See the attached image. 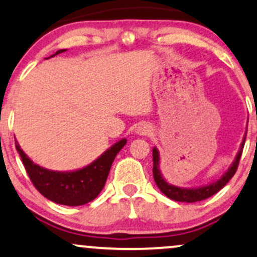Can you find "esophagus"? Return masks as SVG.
<instances>
[{
  "instance_id": "obj_1",
  "label": "esophagus",
  "mask_w": 257,
  "mask_h": 257,
  "mask_svg": "<svg viewBox=\"0 0 257 257\" xmlns=\"http://www.w3.org/2000/svg\"><path fill=\"white\" fill-rule=\"evenodd\" d=\"M135 133L139 135H147L151 133V126L146 124V123H141L135 128Z\"/></svg>"
}]
</instances>
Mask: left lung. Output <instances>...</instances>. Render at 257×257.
Here are the masks:
<instances>
[{"label":"left lung","mask_w":257,"mask_h":257,"mask_svg":"<svg viewBox=\"0 0 257 257\" xmlns=\"http://www.w3.org/2000/svg\"><path fill=\"white\" fill-rule=\"evenodd\" d=\"M246 133L244 135L242 144H240V148L238 151L236 158H234L233 163L231 164L230 168L227 169V171L221 176L220 178L217 179L213 183H209L207 185H202V187L197 188H181L177 185H172L168 183L165 181V178L163 177L162 172H160V156L159 151L157 150V147L153 148V177L156 181L157 185L160 189V191L169 197V199L178 201V202H197V201H202L205 199H208L209 196L214 195L215 193H218L221 188H224L225 185L231 178L233 177V175L236 174L238 164H239L240 156H242V151L244 147V142H245Z\"/></svg>","instance_id":"8db88e82"}]
</instances>
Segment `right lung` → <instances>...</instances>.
I'll return each mask as SVG.
<instances>
[{"label": "right lung", "mask_w": 257, "mask_h": 257, "mask_svg": "<svg viewBox=\"0 0 257 257\" xmlns=\"http://www.w3.org/2000/svg\"><path fill=\"white\" fill-rule=\"evenodd\" d=\"M64 51H67L66 49H62L50 57ZM125 144V139H122L89 165L66 172L52 171L37 165L21 150L18 141H15V148L20 154L30 179L43 196L60 205L81 206L91 202L99 195L109 176L112 162Z\"/></svg>", "instance_id": "obj_1"}]
</instances>
